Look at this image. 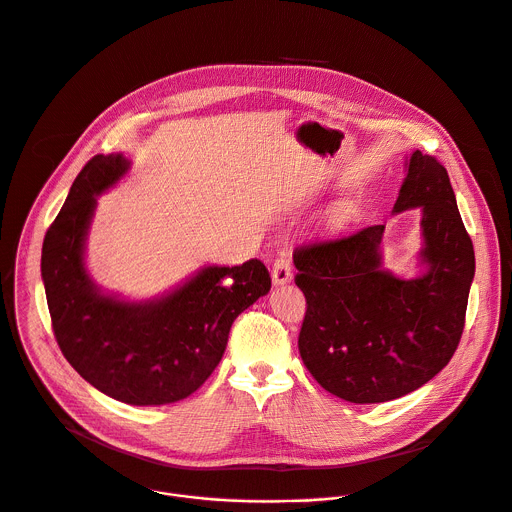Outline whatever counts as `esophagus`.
I'll use <instances>...</instances> for the list:
<instances>
[{
	"label": "esophagus",
	"instance_id": "esophagus-1",
	"mask_svg": "<svg viewBox=\"0 0 512 512\" xmlns=\"http://www.w3.org/2000/svg\"><path fill=\"white\" fill-rule=\"evenodd\" d=\"M271 280H273V286H284L292 282V261L288 253H280L275 257L273 269H271Z\"/></svg>",
	"mask_w": 512,
	"mask_h": 512
}]
</instances>
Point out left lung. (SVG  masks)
<instances>
[{
  "mask_svg": "<svg viewBox=\"0 0 512 512\" xmlns=\"http://www.w3.org/2000/svg\"><path fill=\"white\" fill-rule=\"evenodd\" d=\"M394 214L421 208L425 271L404 280L384 269V224L294 251L306 314L298 337L312 378L335 396L374 404L433 380L453 357L476 271L447 169L414 151Z\"/></svg>",
  "mask_w": 512,
  "mask_h": 512,
  "instance_id": "left-lung-1",
  "label": "left lung"
}]
</instances>
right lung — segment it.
Returning <instances> with one entry per match:
<instances>
[{
	"mask_svg": "<svg viewBox=\"0 0 512 512\" xmlns=\"http://www.w3.org/2000/svg\"><path fill=\"white\" fill-rule=\"evenodd\" d=\"M130 169L122 155H96L42 243L40 271L55 339L77 374L106 396L159 406L188 398L216 369L235 318L271 288L267 267H202L173 292L128 302L104 294L85 269L96 196Z\"/></svg>",
	"mask_w": 512,
	"mask_h": 512,
	"instance_id": "1",
	"label": "right lung"
}]
</instances>
